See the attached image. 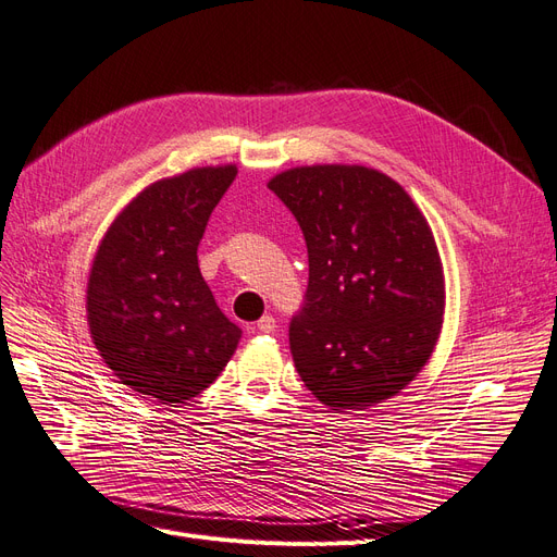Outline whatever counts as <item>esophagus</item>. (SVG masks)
Masks as SVG:
<instances>
[{
    "mask_svg": "<svg viewBox=\"0 0 557 557\" xmlns=\"http://www.w3.org/2000/svg\"><path fill=\"white\" fill-rule=\"evenodd\" d=\"M276 330V320H274V315H262L260 320H258V332H262V334H272Z\"/></svg>",
    "mask_w": 557,
    "mask_h": 557,
    "instance_id": "1",
    "label": "esophagus"
}]
</instances>
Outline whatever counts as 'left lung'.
Segmentation results:
<instances>
[{
    "instance_id": "1",
    "label": "left lung",
    "mask_w": 557,
    "mask_h": 557,
    "mask_svg": "<svg viewBox=\"0 0 557 557\" xmlns=\"http://www.w3.org/2000/svg\"><path fill=\"white\" fill-rule=\"evenodd\" d=\"M309 248L290 322L295 367L324 406L367 410L410 385L445 313L443 260L408 190L367 165H299L270 180Z\"/></svg>"
}]
</instances>
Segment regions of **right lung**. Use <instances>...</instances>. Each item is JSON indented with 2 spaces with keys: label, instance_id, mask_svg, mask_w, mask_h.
Segmentation results:
<instances>
[{
  "label": "right lung",
  "instance_id": "obj_1",
  "mask_svg": "<svg viewBox=\"0 0 557 557\" xmlns=\"http://www.w3.org/2000/svg\"><path fill=\"white\" fill-rule=\"evenodd\" d=\"M237 165H205L145 186L114 216L87 278V324L122 385L165 406L198 396L242 330L205 283L198 244Z\"/></svg>",
  "mask_w": 557,
  "mask_h": 557
}]
</instances>
